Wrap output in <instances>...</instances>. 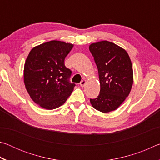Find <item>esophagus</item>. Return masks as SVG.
<instances>
[{"label": "esophagus", "mask_w": 160, "mask_h": 160, "mask_svg": "<svg viewBox=\"0 0 160 160\" xmlns=\"http://www.w3.org/2000/svg\"><path fill=\"white\" fill-rule=\"evenodd\" d=\"M86 80H82V81H81L80 82V86L81 87H84L85 85V84H86Z\"/></svg>", "instance_id": "1"}]
</instances>
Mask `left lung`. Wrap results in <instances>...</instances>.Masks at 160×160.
I'll return each instance as SVG.
<instances>
[{
    "instance_id": "1",
    "label": "left lung",
    "mask_w": 160,
    "mask_h": 160,
    "mask_svg": "<svg viewBox=\"0 0 160 160\" xmlns=\"http://www.w3.org/2000/svg\"><path fill=\"white\" fill-rule=\"evenodd\" d=\"M90 51L99 72L100 92L90 99L94 109L108 113L122 104L131 92L133 72L128 53L112 42L102 41L92 44Z\"/></svg>"
}]
</instances>
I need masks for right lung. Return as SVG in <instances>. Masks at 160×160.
Masks as SVG:
<instances>
[{
  "label": "right lung",
  "mask_w": 160,
  "mask_h": 160,
  "mask_svg": "<svg viewBox=\"0 0 160 160\" xmlns=\"http://www.w3.org/2000/svg\"><path fill=\"white\" fill-rule=\"evenodd\" d=\"M73 45L50 41L32 48L24 68V82L32 99L46 109L63 105L73 90L70 82L72 71L65 58Z\"/></svg>",
  "instance_id": "obj_1"
}]
</instances>
